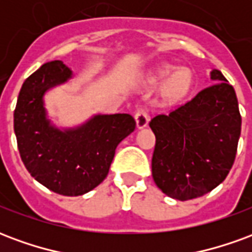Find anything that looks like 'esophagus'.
<instances>
[{
    "label": "esophagus",
    "instance_id": "esophagus-1",
    "mask_svg": "<svg viewBox=\"0 0 252 252\" xmlns=\"http://www.w3.org/2000/svg\"><path fill=\"white\" fill-rule=\"evenodd\" d=\"M148 115H147V112L146 110H137L136 112V115H135V121H136V126H137V129H143V128H146L148 124Z\"/></svg>",
    "mask_w": 252,
    "mask_h": 252
}]
</instances>
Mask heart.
Returning <instances> with one entry per match:
<instances>
[{
	"instance_id": "obj_1",
	"label": "heart",
	"mask_w": 252,
	"mask_h": 252,
	"mask_svg": "<svg viewBox=\"0 0 252 252\" xmlns=\"http://www.w3.org/2000/svg\"><path fill=\"white\" fill-rule=\"evenodd\" d=\"M148 82L151 85H164L162 92V98L166 105H174L189 93L191 88V71L189 68H178L171 63H162L155 67Z\"/></svg>"
}]
</instances>
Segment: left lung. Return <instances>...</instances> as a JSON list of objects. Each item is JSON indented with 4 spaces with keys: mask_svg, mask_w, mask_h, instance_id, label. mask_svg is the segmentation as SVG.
I'll list each match as a JSON object with an SVG mask.
<instances>
[{
    "mask_svg": "<svg viewBox=\"0 0 252 252\" xmlns=\"http://www.w3.org/2000/svg\"><path fill=\"white\" fill-rule=\"evenodd\" d=\"M213 85L169 115L155 116L157 137L153 178L171 198L191 200L209 193L232 167L242 117L236 93L221 71L209 74Z\"/></svg>",
    "mask_w": 252,
    "mask_h": 252,
    "instance_id": "8db88e82",
    "label": "left lung"
}]
</instances>
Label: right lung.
Wrapping results in <instances>:
<instances>
[{"mask_svg":"<svg viewBox=\"0 0 252 252\" xmlns=\"http://www.w3.org/2000/svg\"><path fill=\"white\" fill-rule=\"evenodd\" d=\"M72 77L62 61L44 63L25 79L14 109V133L27 170L47 189L71 197L106 178L116 148L136 126L126 113H98L79 126H55L44 95Z\"/></svg>","mask_w":252,"mask_h":252,"instance_id":"obj_1","label":"right lung"}]
</instances>
